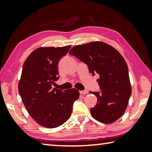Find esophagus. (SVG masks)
I'll list each match as a JSON object with an SVG mask.
<instances>
[{
    "label": "esophagus",
    "instance_id": "esophagus-1",
    "mask_svg": "<svg viewBox=\"0 0 152 152\" xmlns=\"http://www.w3.org/2000/svg\"><path fill=\"white\" fill-rule=\"evenodd\" d=\"M88 93V91L86 90H84V91H80V93L82 94V95H86V93Z\"/></svg>",
    "mask_w": 152,
    "mask_h": 152
}]
</instances>
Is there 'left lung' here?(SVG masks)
Listing matches in <instances>:
<instances>
[{"label":"left lung","mask_w":152,"mask_h":152,"mask_svg":"<svg viewBox=\"0 0 152 152\" xmlns=\"http://www.w3.org/2000/svg\"><path fill=\"white\" fill-rule=\"evenodd\" d=\"M69 54L87 65L93 76L99 74L97 81L101 91H90L97 97L91 115L102 123L116 121L124 114L131 95L129 69L123 57L112 46L100 41L76 45Z\"/></svg>","instance_id":"left-lung-1"}]
</instances>
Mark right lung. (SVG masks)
Wrapping results in <instances>:
<instances>
[{
  "instance_id": "right-lung-1",
  "label": "right lung",
  "mask_w": 152,
  "mask_h": 152,
  "mask_svg": "<svg viewBox=\"0 0 152 152\" xmlns=\"http://www.w3.org/2000/svg\"><path fill=\"white\" fill-rule=\"evenodd\" d=\"M70 48V45L40 47L23 64L19 93L31 117L46 128H56L65 123L71 116L74 102L79 98V91L75 88H52L59 78V60Z\"/></svg>"
}]
</instances>
